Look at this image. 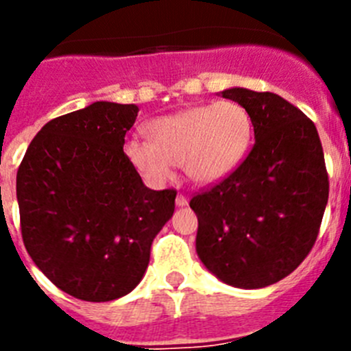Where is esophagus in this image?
I'll return each instance as SVG.
<instances>
[{
  "label": "esophagus",
  "instance_id": "esophagus-1",
  "mask_svg": "<svg viewBox=\"0 0 351 351\" xmlns=\"http://www.w3.org/2000/svg\"><path fill=\"white\" fill-rule=\"evenodd\" d=\"M176 206H178V207L188 206V197H186V195H182V193H179L178 198H176Z\"/></svg>",
  "mask_w": 351,
  "mask_h": 351
}]
</instances>
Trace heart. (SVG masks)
Instances as JSON below:
<instances>
[{
    "label": "heart",
    "mask_w": 351,
    "mask_h": 351,
    "mask_svg": "<svg viewBox=\"0 0 351 351\" xmlns=\"http://www.w3.org/2000/svg\"><path fill=\"white\" fill-rule=\"evenodd\" d=\"M253 123L243 105L223 100L184 108L147 125L149 141L130 138L125 154L132 167L151 184H163L182 165L198 184L223 179L246 156Z\"/></svg>",
    "instance_id": "b5f03b06"
}]
</instances>
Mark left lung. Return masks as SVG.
Instances as JSON below:
<instances>
[{"label": "left lung", "mask_w": 351, "mask_h": 351, "mask_svg": "<svg viewBox=\"0 0 351 351\" xmlns=\"http://www.w3.org/2000/svg\"><path fill=\"white\" fill-rule=\"evenodd\" d=\"M221 95L246 108L255 144L234 172L190 200L197 253L223 283L263 288L295 271L315 246L328 200L324 149L315 123L280 95Z\"/></svg>", "instance_id": "left-lung-1"}]
</instances>
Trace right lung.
I'll use <instances>...</instances> for the list:
<instances>
[{
  "mask_svg": "<svg viewBox=\"0 0 351 351\" xmlns=\"http://www.w3.org/2000/svg\"><path fill=\"white\" fill-rule=\"evenodd\" d=\"M137 105L95 101L49 121L17 170L21 232L36 267L68 295L108 302L141 283L176 190H149L126 158Z\"/></svg>",
  "mask_w": 351,
  "mask_h": 351,
  "instance_id": "obj_1",
  "label": "right lung"
}]
</instances>
